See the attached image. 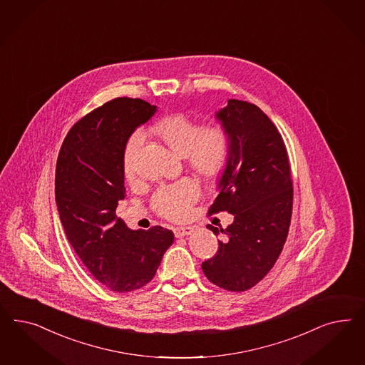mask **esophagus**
I'll use <instances>...</instances> for the list:
<instances>
[{
    "label": "esophagus",
    "mask_w": 365,
    "mask_h": 365,
    "mask_svg": "<svg viewBox=\"0 0 365 365\" xmlns=\"http://www.w3.org/2000/svg\"><path fill=\"white\" fill-rule=\"evenodd\" d=\"M192 232H194V229L190 227V226H186V227L180 226V227H175V229H174V234H175L177 238H182V237L190 235Z\"/></svg>",
    "instance_id": "obj_1"
}]
</instances>
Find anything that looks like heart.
<instances>
[{"label":"heart","mask_w":365,"mask_h":365,"mask_svg":"<svg viewBox=\"0 0 365 365\" xmlns=\"http://www.w3.org/2000/svg\"><path fill=\"white\" fill-rule=\"evenodd\" d=\"M155 133L188 167L202 177H215L226 165L230 154V135L222 125L203 127V124L185 113H174L155 124ZM144 142L143 131L138 130L128 138L123 151L125 177H135L139 150ZM199 186L191 179H182L173 185L158 188L151 198L154 210L168 220L187 215L191 205L199 198Z\"/></svg>","instance_id":"obj_1"}]
</instances>
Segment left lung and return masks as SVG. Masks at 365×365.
Returning a JSON list of instances; mask_svg holds the SVG:
<instances>
[{
    "label": "left lung",
    "instance_id": "1",
    "mask_svg": "<svg viewBox=\"0 0 365 365\" xmlns=\"http://www.w3.org/2000/svg\"><path fill=\"white\" fill-rule=\"evenodd\" d=\"M215 116L230 135V154L209 214L227 211L234 221L226 229L207 225L223 241L202 270L214 285L243 292L270 272L282 252L293 182L282 136L264 110L230 99Z\"/></svg>",
    "mask_w": 365,
    "mask_h": 365
}]
</instances>
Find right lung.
<instances>
[{"label": "right lung", "instance_id": "1", "mask_svg": "<svg viewBox=\"0 0 365 365\" xmlns=\"http://www.w3.org/2000/svg\"><path fill=\"white\" fill-rule=\"evenodd\" d=\"M155 112L142 99L107 101L69 130L56 163V205L66 238L91 274L116 293L147 285L174 242L162 226L131 230L116 217L125 197L124 145Z\"/></svg>", "mask_w": 365, "mask_h": 365}]
</instances>
